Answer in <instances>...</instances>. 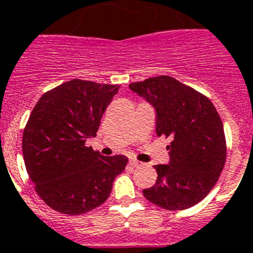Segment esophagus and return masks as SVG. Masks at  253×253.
I'll return each instance as SVG.
<instances>
[{"mask_svg": "<svg viewBox=\"0 0 253 253\" xmlns=\"http://www.w3.org/2000/svg\"><path fill=\"white\" fill-rule=\"evenodd\" d=\"M129 166L132 167V168H139V167L142 166V163L136 159H129Z\"/></svg>", "mask_w": 253, "mask_h": 253, "instance_id": "esophagus-1", "label": "esophagus"}]
</instances>
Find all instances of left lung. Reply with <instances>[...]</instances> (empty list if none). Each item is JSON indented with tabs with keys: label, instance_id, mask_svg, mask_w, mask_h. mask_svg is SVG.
<instances>
[{
	"label": "left lung",
	"instance_id": "obj_1",
	"mask_svg": "<svg viewBox=\"0 0 253 253\" xmlns=\"http://www.w3.org/2000/svg\"><path fill=\"white\" fill-rule=\"evenodd\" d=\"M157 112V135L170 139L169 163L154 166L158 178L142 191L167 210H184L206 197L225 164L223 122L209 98L170 76L129 84Z\"/></svg>",
	"mask_w": 253,
	"mask_h": 253
}]
</instances>
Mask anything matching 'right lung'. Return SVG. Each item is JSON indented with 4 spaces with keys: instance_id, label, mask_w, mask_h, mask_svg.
Segmentation results:
<instances>
[{
    "instance_id": "right-lung-1",
    "label": "right lung",
    "mask_w": 253,
    "mask_h": 253,
    "mask_svg": "<svg viewBox=\"0 0 253 253\" xmlns=\"http://www.w3.org/2000/svg\"><path fill=\"white\" fill-rule=\"evenodd\" d=\"M118 89L74 79L43 94L30 114L23 133L26 170L39 197L61 214L102 205L125 170V155L103 157L85 145Z\"/></svg>"
}]
</instances>
